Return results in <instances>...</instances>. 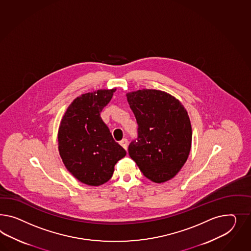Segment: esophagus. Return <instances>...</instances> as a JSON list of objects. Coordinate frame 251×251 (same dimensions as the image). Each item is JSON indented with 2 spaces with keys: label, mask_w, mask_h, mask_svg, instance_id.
<instances>
[{
  "label": "esophagus",
  "mask_w": 251,
  "mask_h": 251,
  "mask_svg": "<svg viewBox=\"0 0 251 251\" xmlns=\"http://www.w3.org/2000/svg\"><path fill=\"white\" fill-rule=\"evenodd\" d=\"M120 144L122 145L124 149L127 150V147H128V140H127V139H122V141L120 142Z\"/></svg>",
  "instance_id": "obj_1"
}]
</instances>
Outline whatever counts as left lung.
Wrapping results in <instances>:
<instances>
[{
  "label": "left lung",
  "mask_w": 251,
  "mask_h": 251,
  "mask_svg": "<svg viewBox=\"0 0 251 251\" xmlns=\"http://www.w3.org/2000/svg\"><path fill=\"white\" fill-rule=\"evenodd\" d=\"M126 96L139 126L138 142L129 144V156L151 182H167L189 156L188 113L176 97L162 90L143 88Z\"/></svg>",
  "instance_id": "obj_1"
}]
</instances>
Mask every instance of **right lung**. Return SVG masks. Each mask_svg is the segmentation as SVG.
<instances>
[{"label":"right lung","mask_w":251,"mask_h":251,"mask_svg":"<svg viewBox=\"0 0 251 251\" xmlns=\"http://www.w3.org/2000/svg\"><path fill=\"white\" fill-rule=\"evenodd\" d=\"M116 88L99 89L75 99L62 118L57 140L62 161L79 182L99 186L111 178L126 151L100 117Z\"/></svg>","instance_id":"right-lung-1"}]
</instances>
